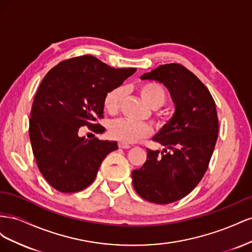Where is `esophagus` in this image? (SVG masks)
<instances>
[{"instance_id":"obj_1","label":"esophagus","mask_w":252,"mask_h":252,"mask_svg":"<svg viewBox=\"0 0 252 252\" xmlns=\"http://www.w3.org/2000/svg\"><path fill=\"white\" fill-rule=\"evenodd\" d=\"M118 146H119V148H122V149H128V148H130V145L127 144V143H124V142H119Z\"/></svg>"}]
</instances>
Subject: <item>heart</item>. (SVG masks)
I'll return each instance as SVG.
<instances>
[{"label":"heart","mask_w":252,"mask_h":252,"mask_svg":"<svg viewBox=\"0 0 252 252\" xmlns=\"http://www.w3.org/2000/svg\"><path fill=\"white\" fill-rule=\"evenodd\" d=\"M139 93L143 100L151 108L158 109L166 103L167 91L162 84L157 82H145L139 86ZM123 95V88L116 87L108 90L103 98L104 109L108 113L117 112ZM159 126H165L167 119L163 117L157 118ZM108 132L111 138L124 143H134L146 139L154 132L151 125L147 123H135L125 119H119L111 122L108 127Z\"/></svg>","instance_id":"obj_1"}]
</instances>
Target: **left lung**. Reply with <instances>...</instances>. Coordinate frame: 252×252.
<instances>
[{
    "mask_svg": "<svg viewBox=\"0 0 252 252\" xmlns=\"http://www.w3.org/2000/svg\"><path fill=\"white\" fill-rule=\"evenodd\" d=\"M141 80L163 83L175 104L171 120L155 136L163 151L147 148V159L132 171V184L144 200L169 204L199 184L208 168L219 132L216 103L208 88L181 64L158 66Z\"/></svg>",
    "mask_w": 252,
    "mask_h": 252,
    "instance_id": "obj_1",
    "label": "left lung"
}]
</instances>
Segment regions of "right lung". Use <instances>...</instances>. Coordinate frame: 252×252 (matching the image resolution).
Returning <instances> with one entry per match:
<instances>
[{
    "label": "right lung",
    "mask_w": 252,
    "mask_h": 252,
    "mask_svg": "<svg viewBox=\"0 0 252 252\" xmlns=\"http://www.w3.org/2000/svg\"><path fill=\"white\" fill-rule=\"evenodd\" d=\"M135 68H112L94 56L64 60L47 72L37 89L29 119V138L40 172L60 192L88 187L117 142L79 136L80 127L100 133L103 98Z\"/></svg>",
    "instance_id": "1"
}]
</instances>
